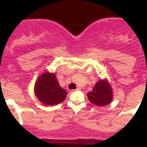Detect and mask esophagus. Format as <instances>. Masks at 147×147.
I'll return each mask as SVG.
<instances>
[{
	"label": "esophagus",
	"mask_w": 147,
	"mask_h": 147,
	"mask_svg": "<svg viewBox=\"0 0 147 147\" xmlns=\"http://www.w3.org/2000/svg\"><path fill=\"white\" fill-rule=\"evenodd\" d=\"M76 90H83V88H82V87H80V86H78V87H77V88H76ZM73 91H75V90H73Z\"/></svg>",
	"instance_id": "obj_1"
}]
</instances>
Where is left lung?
Here are the masks:
<instances>
[{
    "label": "left lung",
    "instance_id": "8db88e82",
    "mask_svg": "<svg viewBox=\"0 0 147 147\" xmlns=\"http://www.w3.org/2000/svg\"><path fill=\"white\" fill-rule=\"evenodd\" d=\"M88 100L96 106H105L111 102L113 91L107 79H100L96 82L92 92L87 94Z\"/></svg>",
    "mask_w": 147,
    "mask_h": 147
}]
</instances>
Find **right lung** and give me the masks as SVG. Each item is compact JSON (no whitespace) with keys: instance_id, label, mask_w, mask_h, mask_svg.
Returning a JSON list of instances; mask_svg holds the SVG:
<instances>
[{"instance_id":"right-lung-1","label":"right lung","mask_w":147,"mask_h":147,"mask_svg":"<svg viewBox=\"0 0 147 147\" xmlns=\"http://www.w3.org/2000/svg\"><path fill=\"white\" fill-rule=\"evenodd\" d=\"M34 92L36 98L45 105H55L65 100L67 92L60 86L53 72H45L36 80Z\"/></svg>"}]
</instances>
